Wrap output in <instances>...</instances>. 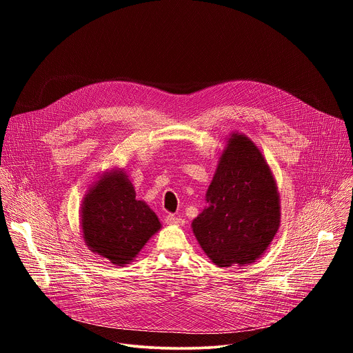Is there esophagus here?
I'll list each match as a JSON object with an SVG mask.
<instances>
[{"instance_id":"esophagus-1","label":"esophagus","mask_w":353,"mask_h":353,"mask_svg":"<svg viewBox=\"0 0 353 353\" xmlns=\"http://www.w3.org/2000/svg\"><path fill=\"white\" fill-rule=\"evenodd\" d=\"M165 221H166L168 225H177V226H183V225L185 223V221H184L183 218L174 216V215H172V214H169V215L165 218Z\"/></svg>"}]
</instances>
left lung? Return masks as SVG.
I'll list each match as a JSON object with an SVG mask.
<instances>
[{"mask_svg": "<svg viewBox=\"0 0 353 353\" xmlns=\"http://www.w3.org/2000/svg\"><path fill=\"white\" fill-rule=\"evenodd\" d=\"M205 201L191 228L215 265L244 267L265 253L281 225V201L270 165L247 135H229Z\"/></svg>", "mask_w": 353, "mask_h": 353, "instance_id": "8db88e82", "label": "left lung"}]
</instances>
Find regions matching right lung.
Instances as JSON below:
<instances>
[{
  "instance_id": "1",
  "label": "right lung",
  "mask_w": 353,
  "mask_h": 353,
  "mask_svg": "<svg viewBox=\"0 0 353 353\" xmlns=\"http://www.w3.org/2000/svg\"><path fill=\"white\" fill-rule=\"evenodd\" d=\"M157 214L142 199L124 169L100 174L88 188L81 205V230L88 248L124 267L134 261L148 240L161 230Z\"/></svg>"
}]
</instances>
